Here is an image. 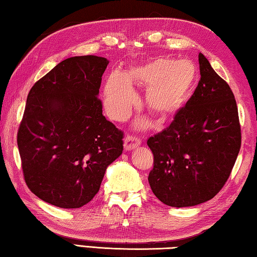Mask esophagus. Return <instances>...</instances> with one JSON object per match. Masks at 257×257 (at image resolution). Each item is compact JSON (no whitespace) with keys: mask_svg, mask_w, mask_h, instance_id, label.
Masks as SVG:
<instances>
[{"mask_svg":"<svg viewBox=\"0 0 257 257\" xmlns=\"http://www.w3.org/2000/svg\"><path fill=\"white\" fill-rule=\"evenodd\" d=\"M140 144H141V140L133 134H127L124 139V148L125 150H127V151L135 149Z\"/></svg>","mask_w":257,"mask_h":257,"instance_id":"esophagus-1","label":"esophagus"}]
</instances>
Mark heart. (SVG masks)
I'll list each match as a JSON object with an SVG mask.
<instances>
[{"label": "heart", "mask_w": 257, "mask_h": 257, "mask_svg": "<svg viewBox=\"0 0 257 257\" xmlns=\"http://www.w3.org/2000/svg\"><path fill=\"white\" fill-rule=\"evenodd\" d=\"M197 69L191 61L157 58L148 64L130 68L126 74L110 72L104 86L105 108L110 117L126 118L138 101L131 83L148 87L145 103L159 119L173 117L190 97Z\"/></svg>", "instance_id": "obj_1"}]
</instances>
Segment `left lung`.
<instances>
[{
  "instance_id": "left-lung-1",
  "label": "left lung",
  "mask_w": 257,
  "mask_h": 257,
  "mask_svg": "<svg viewBox=\"0 0 257 257\" xmlns=\"http://www.w3.org/2000/svg\"><path fill=\"white\" fill-rule=\"evenodd\" d=\"M200 80L186 106L162 132L149 138V183L160 201L190 207L214 198L229 178L241 133L235 96L199 53Z\"/></svg>"
}]
</instances>
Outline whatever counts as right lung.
Listing matches in <instances>:
<instances>
[{"label":"right lung","instance_id":"add662e5","mask_svg":"<svg viewBox=\"0 0 257 257\" xmlns=\"http://www.w3.org/2000/svg\"><path fill=\"white\" fill-rule=\"evenodd\" d=\"M108 60L61 61L32 86L18 131L24 181L41 200L79 208L93 199L124 133L103 115L99 87Z\"/></svg>","mask_w":257,"mask_h":257}]
</instances>
